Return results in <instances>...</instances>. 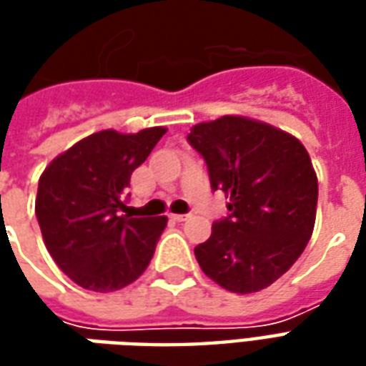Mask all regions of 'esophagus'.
<instances>
[{
  "label": "esophagus",
  "instance_id": "34e87169",
  "mask_svg": "<svg viewBox=\"0 0 366 366\" xmlns=\"http://www.w3.org/2000/svg\"><path fill=\"white\" fill-rule=\"evenodd\" d=\"M190 215L188 214H170V219H174V222H186Z\"/></svg>",
  "mask_w": 366,
  "mask_h": 366
}]
</instances>
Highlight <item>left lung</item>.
I'll return each instance as SVG.
<instances>
[{"label":"left lung","mask_w":366,"mask_h":366,"mask_svg":"<svg viewBox=\"0 0 366 366\" xmlns=\"http://www.w3.org/2000/svg\"><path fill=\"white\" fill-rule=\"evenodd\" d=\"M214 190L229 215L194 249L207 278L235 294L267 288L290 269L312 237L317 176L306 147L282 129L223 115L190 129Z\"/></svg>","instance_id":"1"}]
</instances>
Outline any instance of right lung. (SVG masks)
<instances>
[{"label": "right lung", "instance_id": "1", "mask_svg": "<svg viewBox=\"0 0 366 366\" xmlns=\"http://www.w3.org/2000/svg\"><path fill=\"white\" fill-rule=\"evenodd\" d=\"M164 133L97 131L60 152L39 178L35 214L44 245L86 290H121L149 267L168 219L131 215L125 192Z\"/></svg>", "mask_w": 366, "mask_h": 366}]
</instances>
